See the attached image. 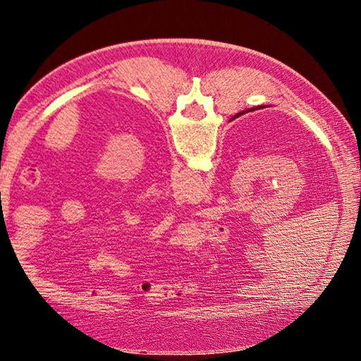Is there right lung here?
<instances>
[{
	"label": "right lung",
	"mask_w": 361,
	"mask_h": 361,
	"mask_svg": "<svg viewBox=\"0 0 361 361\" xmlns=\"http://www.w3.org/2000/svg\"><path fill=\"white\" fill-rule=\"evenodd\" d=\"M260 108H267V106H256V108H250V110H245V111H241V113H238L235 117H232L231 120H235L236 117H239V116H243V114H245V113H251V111H256V110H260Z\"/></svg>",
	"instance_id": "add662e5"
}]
</instances>
